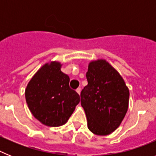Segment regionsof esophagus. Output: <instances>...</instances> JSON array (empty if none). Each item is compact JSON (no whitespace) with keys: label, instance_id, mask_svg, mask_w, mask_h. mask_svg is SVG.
Masks as SVG:
<instances>
[{"label":"esophagus","instance_id":"1","mask_svg":"<svg viewBox=\"0 0 156 156\" xmlns=\"http://www.w3.org/2000/svg\"><path fill=\"white\" fill-rule=\"evenodd\" d=\"M80 91H81L80 88H77V89H76V92H77V93L79 94H80Z\"/></svg>","mask_w":156,"mask_h":156}]
</instances>
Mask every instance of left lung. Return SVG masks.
Instances as JSON below:
<instances>
[{"label": "left lung", "mask_w": 156, "mask_h": 156, "mask_svg": "<svg viewBox=\"0 0 156 156\" xmlns=\"http://www.w3.org/2000/svg\"><path fill=\"white\" fill-rule=\"evenodd\" d=\"M87 85L81 91V105L87 127L96 135L106 136L121 124L129 106V92L120 74L105 59L90 61Z\"/></svg>", "instance_id": "obj_1"}]
</instances>
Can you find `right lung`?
Wrapping results in <instances>:
<instances>
[{
	"label": "right lung",
	"mask_w": 156,
	"mask_h": 156,
	"mask_svg": "<svg viewBox=\"0 0 156 156\" xmlns=\"http://www.w3.org/2000/svg\"><path fill=\"white\" fill-rule=\"evenodd\" d=\"M62 66L57 61L43 65L25 90L29 109L45 126L64 125L80 101V95L69 87V77L61 71Z\"/></svg>",
	"instance_id": "obj_1"
}]
</instances>
